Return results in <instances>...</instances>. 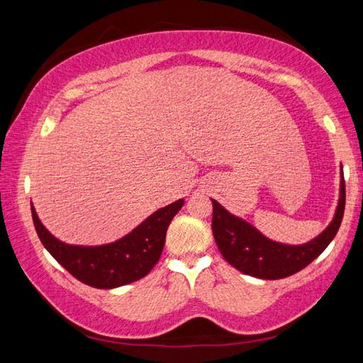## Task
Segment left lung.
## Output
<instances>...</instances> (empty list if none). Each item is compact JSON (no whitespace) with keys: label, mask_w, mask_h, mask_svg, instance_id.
Wrapping results in <instances>:
<instances>
[{"label":"left lung","mask_w":363,"mask_h":363,"mask_svg":"<svg viewBox=\"0 0 363 363\" xmlns=\"http://www.w3.org/2000/svg\"><path fill=\"white\" fill-rule=\"evenodd\" d=\"M211 201V229L224 259L247 275L266 280H277L290 277V275L309 266L333 240L342 220L344 205H346V186H344V176H341L340 203H337L336 214L331 224L314 240L298 245V247L269 240L253 225L224 210L216 200Z\"/></svg>","instance_id":"8db88e82"}]
</instances>
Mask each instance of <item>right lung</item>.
I'll use <instances>...</instances> for the list:
<instances>
[{"instance_id":"add662e5","label":"right lung","mask_w":363,"mask_h":363,"mask_svg":"<svg viewBox=\"0 0 363 363\" xmlns=\"http://www.w3.org/2000/svg\"><path fill=\"white\" fill-rule=\"evenodd\" d=\"M184 200L160 208L120 240L101 247H75L52 237L32 206V218L41 243L73 277L94 288H116L145 277L158 262L168 225Z\"/></svg>"}]
</instances>
